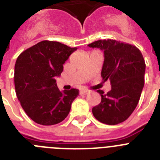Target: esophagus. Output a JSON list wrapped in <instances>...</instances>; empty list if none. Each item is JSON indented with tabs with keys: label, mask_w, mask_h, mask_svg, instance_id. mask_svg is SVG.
<instances>
[{
	"label": "esophagus",
	"mask_w": 160,
	"mask_h": 160,
	"mask_svg": "<svg viewBox=\"0 0 160 160\" xmlns=\"http://www.w3.org/2000/svg\"><path fill=\"white\" fill-rule=\"evenodd\" d=\"M88 93H89V90H80V94H81V95H86V94H87Z\"/></svg>",
	"instance_id": "esophagus-1"
}]
</instances>
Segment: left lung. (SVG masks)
Wrapping results in <instances>:
<instances>
[{
	"instance_id": "1",
	"label": "left lung",
	"mask_w": 160,
	"mask_h": 160,
	"mask_svg": "<svg viewBox=\"0 0 160 160\" xmlns=\"http://www.w3.org/2000/svg\"><path fill=\"white\" fill-rule=\"evenodd\" d=\"M104 53L101 75L110 80L111 90L101 95V102L93 107L94 118L107 125L124 122L135 111L144 86L145 61L136 46L115 40H98L88 45Z\"/></svg>"
}]
</instances>
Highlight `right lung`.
Returning a JSON list of instances; mask_svg holds the SVG:
<instances>
[{"label":"right lung","mask_w":160,"mask_h":160,"mask_svg":"<svg viewBox=\"0 0 160 160\" xmlns=\"http://www.w3.org/2000/svg\"><path fill=\"white\" fill-rule=\"evenodd\" d=\"M78 48L42 41L22 52L14 68L17 97L28 116L44 126L58 124L69 114L78 90L60 91L55 78Z\"/></svg>","instance_id":"obj_1"}]
</instances>
